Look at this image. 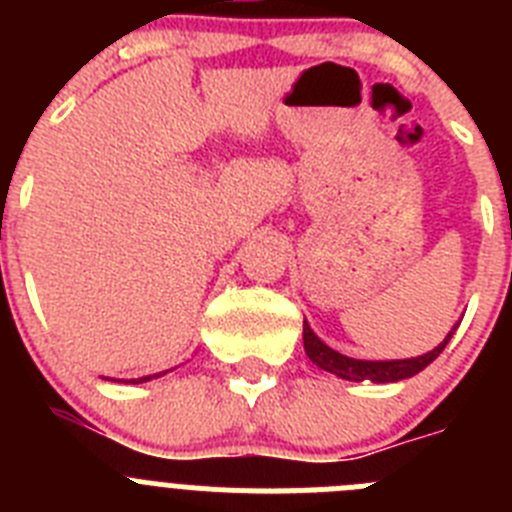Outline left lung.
<instances>
[{"instance_id":"left-lung-1","label":"left lung","mask_w":512,"mask_h":512,"mask_svg":"<svg viewBox=\"0 0 512 512\" xmlns=\"http://www.w3.org/2000/svg\"><path fill=\"white\" fill-rule=\"evenodd\" d=\"M454 336V330H449V336L443 338L433 351L428 354L418 356V359H392V361H364V359H351V356H343L338 351H333L330 346H325L312 328L302 325V341H305V354L310 356V361L315 366H320L323 372L336 374V377L348 379V382H377V384H387V382H400V379L415 377L418 372H423L425 366L431 364L433 359H438L449 338Z\"/></svg>"}]
</instances>
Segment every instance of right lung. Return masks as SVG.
I'll list each match as a JSON object with an SVG mask.
<instances>
[{
    "instance_id": "1",
    "label": "right lung",
    "mask_w": 512,
    "mask_h": 512,
    "mask_svg": "<svg viewBox=\"0 0 512 512\" xmlns=\"http://www.w3.org/2000/svg\"><path fill=\"white\" fill-rule=\"evenodd\" d=\"M161 374H164V372H158V374H148V377H140V379H130V382H133V384H140V382H151L153 377H161Z\"/></svg>"
}]
</instances>
